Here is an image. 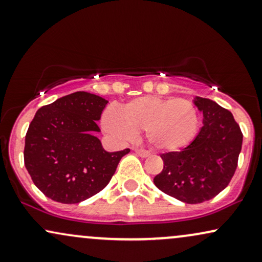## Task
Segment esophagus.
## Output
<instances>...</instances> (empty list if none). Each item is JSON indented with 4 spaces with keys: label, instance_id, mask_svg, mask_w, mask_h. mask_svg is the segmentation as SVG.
<instances>
[{
    "label": "esophagus",
    "instance_id": "esophagus-1",
    "mask_svg": "<svg viewBox=\"0 0 262 262\" xmlns=\"http://www.w3.org/2000/svg\"><path fill=\"white\" fill-rule=\"evenodd\" d=\"M135 151H136L137 156H140L141 158H147V157L150 156L149 151L144 150V149H135Z\"/></svg>",
    "mask_w": 262,
    "mask_h": 262
}]
</instances>
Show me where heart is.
<instances>
[{
  "label": "heart",
  "instance_id": "obj_1",
  "mask_svg": "<svg viewBox=\"0 0 262 262\" xmlns=\"http://www.w3.org/2000/svg\"><path fill=\"white\" fill-rule=\"evenodd\" d=\"M101 124L115 141H128L146 131L148 142L156 149L177 151L193 141L199 116L194 104L187 99L143 96L125 103L121 112L114 106L106 108Z\"/></svg>",
  "mask_w": 262,
  "mask_h": 262
}]
</instances>
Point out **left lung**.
Returning <instances> with one entry per match:
<instances>
[{"instance_id": "obj_1", "label": "left lung", "mask_w": 262, "mask_h": 262, "mask_svg": "<svg viewBox=\"0 0 262 262\" xmlns=\"http://www.w3.org/2000/svg\"><path fill=\"white\" fill-rule=\"evenodd\" d=\"M193 103L203 113V126L182 150L161 154L164 169L154 177L161 192L187 204L212 199L228 186L243 142L230 111L202 97H195Z\"/></svg>"}]
</instances>
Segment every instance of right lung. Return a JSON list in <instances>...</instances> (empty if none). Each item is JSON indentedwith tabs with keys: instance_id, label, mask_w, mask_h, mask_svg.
Masks as SVG:
<instances>
[{
	"instance_id": "add662e5",
	"label": "right lung",
	"mask_w": 262,
	"mask_h": 262,
	"mask_svg": "<svg viewBox=\"0 0 262 262\" xmlns=\"http://www.w3.org/2000/svg\"><path fill=\"white\" fill-rule=\"evenodd\" d=\"M108 101L79 91L38 109L25 136L24 164L45 195L63 204L91 198L108 185L130 151H106L96 137Z\"/></svg>"
}]
</instances>
